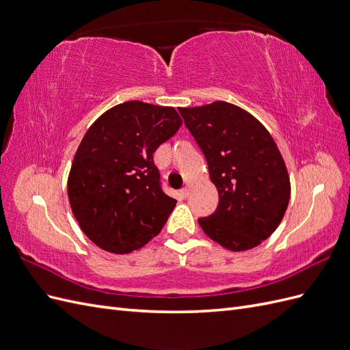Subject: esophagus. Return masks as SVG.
Instances as JSON below:
<instances>
[{
  "instance_id": "obj_1",
  "label": "esophagus",
  "mask_w": 350,
  "mask_h": 350,
  "mask_svg": "<svg viewBox=\"0 0 350 350\" xmlns=\"http://www.w3.org/2000/svg\"><path fill=\"white\" fill-rule=\"evenodd\" d=\"M189 193H191V188L189 187H185V188H183V191H181V194H183V197H188L189 196Z\"/></svg>"
}]
</instances>
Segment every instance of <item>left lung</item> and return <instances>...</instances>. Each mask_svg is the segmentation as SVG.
<instances>
[{
	"label": "left lung",
	"mask_w": 350,
	"mask_h": 350,
	"mask_svg": "<svg viewBox=\"0 0 350 350\" xmlns=\"http://www.w3.org/2000/svg\"><path fill=\"white\" fill-rule=\"evenodd\" d=\"M179 112L219 193L215 213L198 219L201 229L229 251L256 248L278 229L291 198V178L276 142L256 116L234 103L216 100Z\"/></svg>",
	"instance_id": "8db88e82"
}]
</instances>
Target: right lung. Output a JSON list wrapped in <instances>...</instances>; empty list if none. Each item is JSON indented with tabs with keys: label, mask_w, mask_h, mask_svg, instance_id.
<instances>
[{
	"label": "right lung",
	"mask_w": 350,
	"mask_h": 350,
	"mask_svg": "<svg viewBox=\"0 0 350 350\" xmlns=\"http://www.w3.org/2000/svg\"><path fill=\"white\" fill-rule=\"evenodd\" d=\"M181 125L172 107L129 100L89 126L67 191L74 217L94 245L129 254L162 230L176 200L161 189L153 153Z\"/></svg>",
	"instance_id": "obj_1"
}]
</instances>
